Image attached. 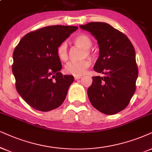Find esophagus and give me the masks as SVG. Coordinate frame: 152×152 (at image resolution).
<instances>
[{"label":"esophagus","instance_id":"1","mask_svg":"<svg viewBox=\"0 0 152 152\" xmlns=\"http://www.w3.org/2000/svg\"><path fill=\"white\" fill-rule=\"evenodd\" d=\"M81 78V76H74V79L75 80H78Z\"/></svg>","mask_w":152,"mask_h":152}]
</instances>
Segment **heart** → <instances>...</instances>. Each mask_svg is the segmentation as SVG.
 Returning a JSON list of instances; mask_svg holds the SVG:
<instances>
[{
	"mask_svg": "<svg viewBox=\"0 0 152 152\" xmlns=\"http://www.w3.org/2000/svg\"><path fill=\"white\" fill-rule=\"evenodd\" d=\"M74 44L77 47L84 50L83 54V59L88 57L93 58L94 53L90 50V48L92 46V41L89 36L86 34H80L76 36L74 40ZM57 56L62 62H66L69 59L68 45L66 41H63L59 44L57 48ZM90 65V62L88 59L80 61L78 62H69L65 66L64 70L66 73L73 75L74 76H81L85 74L86 70Z\"/></svg>",
	"mask_w": 152,
	"mask_h": 152,
	"instance_id": "heart-1",
	"label": "heart"
}]
</instances>
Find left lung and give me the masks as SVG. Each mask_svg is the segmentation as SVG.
Instances as JSON below:
<instances>
[{
  "mask_svg": "<svg viewBox=\"0 0 152 152\" xmlns=\"http://www.w3.org/2000/svg\"><path fill=\"white\" fill-rule=\"evenodd\" d=\"M97 39L99 57L94 70L104 76H93L88 88L90 103L107 115L124 110L136 89L138 69L135 51L128 38L107 23L90 22L80 25Z\"/></svg>",
  "mask_w": 152,
  "mask_h": 152,
  "instance_id": "obj_1",
  "label": "left lung"
}]
</instances>
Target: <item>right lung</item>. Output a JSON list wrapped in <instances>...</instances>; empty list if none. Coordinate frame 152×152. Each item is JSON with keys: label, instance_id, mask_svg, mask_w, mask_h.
Segmentation results:
<instances>
[{"label": "right lung", "instance_id": "obj_1", "mask_svg": "<svg viewBox=\"0 0 152 152\" xmlns=\"http://www.w3.org/2000/svg\"><path fill=\"white\" fill-rule=\"evenodd\" d=\"M74 26H49L26 34L13 52L12 73L17 93L32 108L41 111L57 109L64 101L74 82L63 75L57 48L71 34Z\"/></svg>", "mask_w": 152, "mask_h": 152}]
</instances>
